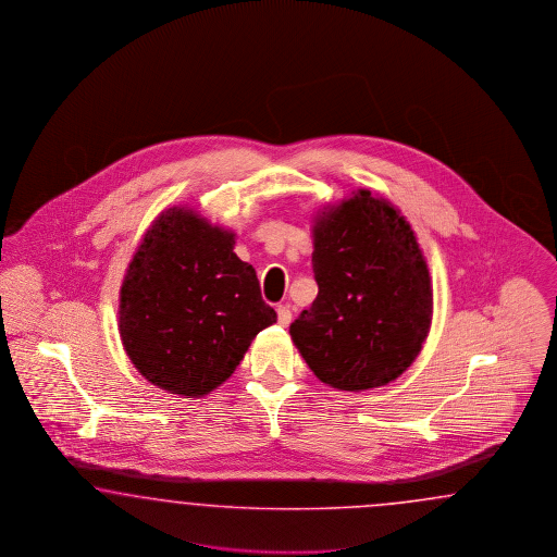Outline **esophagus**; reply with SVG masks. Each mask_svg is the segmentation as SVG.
Returning a JSON list of instances; mask_svg holds the SVG:
<instances>
[{
  "label": "esophagus",
  "instance_id": "1",
  "mask_svg": "<svg viewBox=\"0 0 557 557\" xmlns=\"http://www.w3.org/2000/svg\"><path fill=\"white\" fill-rule=\"evenodd\" d=\"M277 322L282 324V326H287L289 322H292V310H289V306L284 304V306H277Z\"/></svg>",
  "mask_w": 557,
  "mask_h": 557
}]
</instances>
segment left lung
I'll list each match as a JSON object with an SVG mask.
<instances>
[{"instance_id":"8db88e82","label":"left lung","mask_w":557,"mask_h":557,"mask_svg":"<svg viewBox=\"0 0 557 557\" xmlns=\"http://www.w3.org/2000/svg\"><path fill=\"white\" fill-rule=\"evenodd\" d=\"M319 296L289 335L322 384L380 388L421 354L433 321V282L421 245L394 203L357 189L312 216Z\"/></svg>"}]
</instances>
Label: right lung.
<instances>
[{
	"label": "right lung",
	"mask_w": 557,
	"mask_h": 557,
	"mask_svg": "<svg viewBox=\"0 0 557 557\" xmlns=\"http://www.w3.org/2000/svg\"><path fill=\"white\" fill-rule=\"evenodd\" d=\"M235 231L196 208H165L140 238L120 286L119 331L136 371L169 394L202 398L277 321Z\"/></svg>",
	"instance_id": "1"
}]
</instances>
